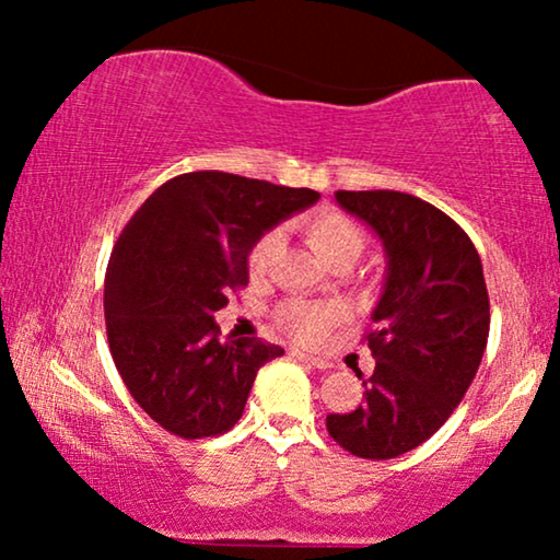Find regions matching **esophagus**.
<instances>
[{
  "label": "esophagus",
  "instance_id": "obj_1",
  "mask_svg": "<svg viewBox=\"0 0 560 560\" xmlns=\"http://www.w3.org/2000/svg\"><path fill=\"white\" fill-rule=\"evenodd\" d=\"M290 357L301 359V362L311 364V366H316V370H328V366H331V362H328V359H324V357H316V354H303V351H298V349L290 351Z\"/></svg>",
  "mask_w": 560,
  "mask_h": 560
}]
</instances>
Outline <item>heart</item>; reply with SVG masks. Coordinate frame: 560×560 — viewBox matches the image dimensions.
Returning <instances> with one entry per match:
<instances>
[{"instance_id":"b5f03b06","label":"heart","mask_w":560,"mask_h":560,"mask_svg":"<svg viewBox=\"0 0 560 560\" xmlns=\"http://www.w3.org/2000/svg\"><path fill=\"white\" fill-rule=\"evenodd\" d=\"M305 242L318 252V257L328 265H351L362 257V252L370 244V236L354 219L336 209H318L298 221ZM280 247V232L259 234L247 252V267L252 278H259L270 270L275 255ZM343 318V308L339 303H316L303 301V298H290L275 308V324L280 331H285L290 339L301 343H313L324 339L328 328H334Z\"/></svg>"}]
</instances>
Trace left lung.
<instances>
[{"instance_id": "left-lung-1", "label": "left lung", "mask_w": 560, "mask_h": 560, "mask_svg": "<svg viewBox=\"0 0 560 560\" xmlns=\"http://www.w3.org/2000/svg\"><path fill=\"white\" fill-rule=\"evenodd\" d=\"M387 249V282L364 334L374 372L351 412L326 416L343 451L385 462L431 439L477 374L489 336V295L469 234L423 198L400 190H339Z\"/></svg>"}]
</instances>
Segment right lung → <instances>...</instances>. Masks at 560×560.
<instances>
[{
  "label": "right lung",
  "instance_id": "obj_1",
  "mask_svg": "<svg viewBox=\"0 0 560 560\" xmlns=\"http://www.w3.org/2000/svg\"><path fill=\"white\" fill-rule=\"evenodd\" d=\"M318 201L311 188L221 171L163 183L121 229L104 278L106 339L135 402L167 433L232 431L278 343L221 341L213 313L247 285L252 242Z\"/></svg>",
  "mask_w": 560,
  "mask_h": 560
}]
</instances>
